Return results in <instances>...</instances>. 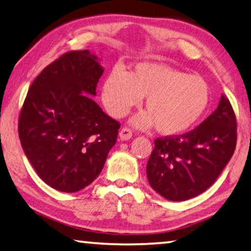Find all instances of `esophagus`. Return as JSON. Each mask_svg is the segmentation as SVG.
<instances>
[{"instance_id": "obj_1", "label": "esophagus", "mask_w": 251, "mask_h": 251, "mask_svg": "<svg viewBox=\"0 0 251 251\" xmlns=\"http://www.w3.org/2000/svg\"><path fill=\"white\" fill-rule=\"evenodd\" d=\"M119 137H121L122 141H128L130 137H132V130L127 127H124L121 132H119Z\"/></svg>"}]
</instances>
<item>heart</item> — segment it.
I'll return each instance as SVG.
<instances>
[{
  "mask_svg": "<svg viewBox=\"0 0 251 251\" xmlns=\"http://www.w3.org/2000/svg\"><path fill=\"white\" fill-rule=\"evenodd\" d=\"M144 97L146 111L135 115L130 123L137 128L155 125L165 136H176L193 127L210 101L203 78L163 63H137L128 74L115 68L102 85V104L115 118L125 116Z\"/></svg>",
  "mask_w": 251,
  "mask_h": 251,
  "instance_id": "heart-1",
  "label": "heart"
}]
</instances>
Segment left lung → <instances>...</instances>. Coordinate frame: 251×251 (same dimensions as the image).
I'll list each match as a JSON object with an SVG mask.
<instances>
[{
	"mask_svg": "<svg viewBox=\"0 0 251 251\" xmlns=\"http://www.w3.org/2000/svg\"><path fill=\"white\" fill-rule=\"evenodd\" d=\"M236 142V115L222 95L216 110L197 128L155 140L146 165L150 185L170 201L199 196L217 181L232 156Z\"/></svg>",
	"mask_w": 251,
	"mask_h": 251,
	"instance_id": "left-lung-1",
	"label": "left lung"
}]
</instances>
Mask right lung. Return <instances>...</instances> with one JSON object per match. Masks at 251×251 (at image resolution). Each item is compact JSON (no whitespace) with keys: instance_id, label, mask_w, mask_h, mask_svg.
<instances>
[{"instance_id":"1","label":"right lung","mask_w":251,"mask_h":251,"mask_svg":"<svg viewBox=\"0 0 251 251\" xmlns=\"http://www.w3.org/2000/svg\"><path fill=\"white\" fill-rule=\"evenodd\" d=\"M102 73L89 50L63 54L34 79L20 113L25 156L40 178L61 192L88 186L116 144L119 123L91 97Z\"/></svg>"}]
</instances>
